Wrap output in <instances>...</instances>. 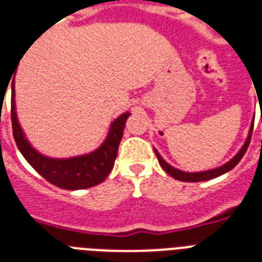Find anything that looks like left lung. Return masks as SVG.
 Wrapping results in <instances>:
<instances>
[{"label": "left lung", "instance_id": "8db88e82", "mask_svg": "<svg viewBox=\"0 0 262 262\" xmlns=\"http://www.w3.org/2000/svg\"><path fill=\"white\" fill-rule=\"evenodd\" d=\"M251 133H253V125H251L250 133H249V137H247L246 142H245V145L241 150H239V153L235 156L234 159L228 161L226 165H223L220 168H216V169H212V171H205V172H195V173H190V172H183L179 171V169H175L173 167H171L169 164H167L161 159V156L157 153V150H154L156 151V156H157V160H159L160 165L163 167V169L167 172L168 175H171L173 179H178L180 182H205V180L209 179H214V178H217V176L223 175V173H226V172L231 171L232 168L236 165V164L242 160V157L246 153L247 147L250 145V139H251Z\"/></svg>", "mask_w": 262, "mask_h": 262}]
</instances>
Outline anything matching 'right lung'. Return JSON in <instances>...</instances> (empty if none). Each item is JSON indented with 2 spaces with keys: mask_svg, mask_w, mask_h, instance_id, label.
Returning <instances> with one entry per match:
<instances>
[{
  "mask_svg": "<svg viewBox=\"0 0 262 262\" xmlns=\"http://www.w3.org/2000/svg\"><path fill=\"white\" fill-rule=\"evenodd\" d=\"M129 113H123L117 117L111 125V131L103 142L102 146L95 151L80 157L67 160L48 159L32 149L27 139L24 138L23 131L20 128L17 116L15 111V86L12 84V101H11V117L13 138L20 153L28 161V164L39 173L49 183L54 184L66 190H82L102 183L106 176L111 173L115 160L117 156V149L120 145L125 121Z\"/></svg>",
  "mask_w": 262,
  "mask_h": 262,
  "instance_id": "1",
  "label": "right lung"
}]
</instances>
